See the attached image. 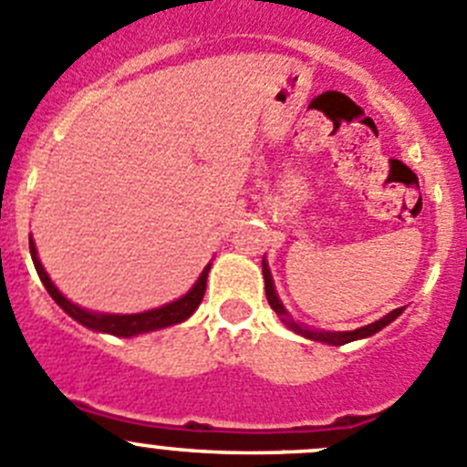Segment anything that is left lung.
Returning <instances> with one entry per match:
<instances>
[{
    "instance_id": "8db88e82",
    "label": "left lung",
    "mask_w": 467,
    "mask_h": 467,
    "mask_svg": "<svg viewBox=\"0 0 467 467\" xmlns=\"http://www.w3.org/2000/svg\"><path fill=\"white\" fill-rule=\"evenodd\" d=\"M262 275H265V292H266V301H269L271 310L280 317V321H283L289 330H294V333L301 335V337L312 339V342H324V344H330V347H342V344L356 342V339L372 337L374 333H379L381 328H386L388 324H392V321H395L397 317L404 312V307H397V310L388 312L386 317H381V319L374 321V324L360 326V328H356V330L312 328V326H306V324H301V321L294 319V317L287 312V307L283 306L278 292H275V285H274V278H271V271H269V265H266V260H262Z\"/></svg>"
}]
</instances>
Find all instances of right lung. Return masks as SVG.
Instances as JSON below:
<instances>
[{
	"label": "right lung",
	"mask_w": 467,
	"mask_h": 467,
	"mask_svg": "<svg viewBox=\"0 0 467 467\" xmlns=\"http://www.w3.org/2000/svg\"><path fill=\"white\" fill-rule=\"evenodd\" d=\"M29 251H31V260H34L36 271H38L40 280H43L45 289L49 292V296L57 301V306L61 307L66 315H70L77 324L86 326V328L95 330V333H107V335H116V337H137V335L143 333H152V330H161L169 328V326L182 324L187 321L193 312L198 310L201 306L202 296H205V287H207V274H210L212 262H207L205 269L201 271L198 280L193 283V287L189 289L184 296L175 298V301L166 303V306L152 307V310L146 312H132V315H116V312H95V310H86V307L77 306L72 303L70 298L63 296L61 289L52 283L49 274L45 271L43 262H40L38 251H36L34 237H29Z\"/></svg>",
	"instance_id": "add662e5"
}]
</instances>
